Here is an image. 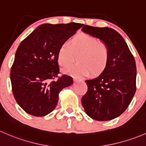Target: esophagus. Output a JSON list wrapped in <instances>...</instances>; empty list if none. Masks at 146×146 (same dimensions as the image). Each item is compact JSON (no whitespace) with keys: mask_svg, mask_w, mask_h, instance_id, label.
<instances>
[{"mask_svg":"<svg viewBox=\"0 0 146 146\" xmlns=\"http://www.w3.org/2000/svg\"><path fill=\"white\" fill-rule=\"evenodd\" d=\"M73 80L74 82H80V81H83V79L79 78H76V77H73Z\"/></svg>","mask_w":146,"mask_h":146,"instance_id":"34e87169","label":"esophagus"}]
</instances>
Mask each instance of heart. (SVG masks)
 <instances>
[{
	"label": "heart",
	"instance_id": "heart-1",
	"mask_svg": "<svg viewBox=\"0 0 146 146\" xmlns=\"http://www.w3.org/2000/svg\"><path fill=\"white\" fill-rule=\"evenodd\" d=\"M73 54L78 56V63L71 68L63 69V72L73 76H85L90 71L98 75L106 68L108 61L107 46L94 37L86 34L77 35L71 43H62L57 54V60L62 67L70 66L73 60Z\"/></svg>",
	"mask_w": 146,
	"mask_h": 146
}]
</instances>
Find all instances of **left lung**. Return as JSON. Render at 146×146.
Listing matches in <instances>:
<instances>
[{
  "instance_id": "1",
  "label": "left lung",
  "mask_w": 146,
  "mask_h": 146,
  "mask_svg": "<svg viewBox=\"0 0 146 146\" xmlns=\"http://www.w3.org/2000/svg\"><path fill=\"white\" fill-rule=\"evenodd\" d=\"M83 33L101 40L108 49V61L98 77L86 80L88 91L81 99L86 113L99 121L121 115L136 90V66L123 38L109 28L84 25Z\"/></svg>"
}]
</instances>
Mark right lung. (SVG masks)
Segmentation results:
<instances>
[{
    "label": "right lung",
    "mask_w": 146,
    "mask_h": 146,
    "mask_svg": "<svg viewBox=\"0 0 146 146\" xmlns=\"http://www.w3.org/2000/svg\"><path fill=\"white\" fill-rule=\"evenodd\" d=\"M83 24L45 23L21 43L11 70L12 90L17 103L27 113L44 116L55 109L58 94L73 80L63 75L58 80V49Z\"/></svg>",
    "instance_id": "obj_1"
}]
</instances>
